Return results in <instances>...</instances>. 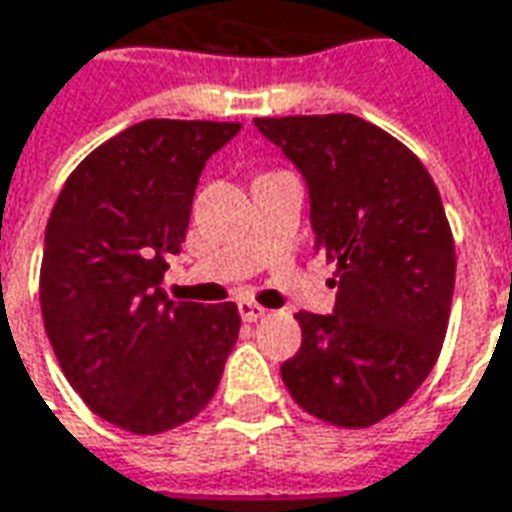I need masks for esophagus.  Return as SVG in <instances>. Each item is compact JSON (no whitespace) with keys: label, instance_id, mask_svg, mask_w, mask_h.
Returning a JSON list of instances; mask_svg holds the SVG:
<instances>
[{"label":"esophagus","instance_id":"esophagus-1","mask_svg":"<svg viewBox=\"0 0 512 512\" xmlns=\"http://www.w3.org/2000/svg\"><path fill=\"white\" fill-rule=\"evenodd\" d=\"M238 313H241L244 321H260L266 316V307L255 305V302H238Z\"/></svg>","mask_w":512,"mask_h":512}]
</instances>
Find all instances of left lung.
I'll use <instances>...</instances> for the list:
<instances>
[{"instance_id":"8db88e82","label":"left lung","mask_w":512,"mask_h":512,"mask_svg":"<svg viewBox=\"0 0 512 512\" xmlns=\"http://www.w3.org/2000/svg\"><path fill=\"white\" fill-rule=\"evenodd\" d=\"M305 177L316 252L338 263L330 316L299 310V352L280 368L293 402L335 427L405 405L441 355L455 241L430 171L352 113L255 119Z\"/></svg>"}]
</instances>
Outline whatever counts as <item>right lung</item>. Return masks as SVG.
Here are the masks:
<instances>
[{"instance_id":"1","label":"right lung","mask_w":512,"mask_h":512,"mask_svg":"<svg viewBox=\"0 0 512 512\" xmlns=\"http://www.w3.org/2000/svg\"><path fill=\"white\" fill-rule=\"evenodd\" d=\"M235 121L146 119L82 160L46 224L41 313L82 402L121 430L157 435L205 410L238 341L232 302H169L199 174Z\"/></svg>"}]
</instances>
